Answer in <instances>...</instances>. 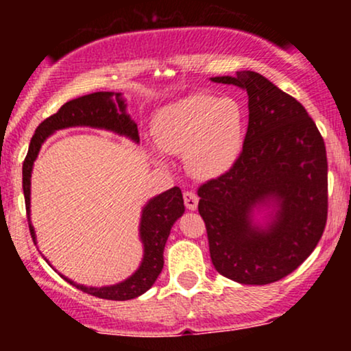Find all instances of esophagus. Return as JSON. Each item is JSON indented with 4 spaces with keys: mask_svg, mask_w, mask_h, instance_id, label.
<instances>
[{
    "mask_svg": "<svg viewBox=\"0 0 351 351\" xmlns=\"http://www.w3.org/2000/svg\"><path fill=\"white\" fill-rule=\"evenodd\" d=\"M183 199H184V206L188 209H196L198 208V196H196L195 191H184L183 193Z\"/></svg>",
    "mask_w": 351,
    "mask_h": 351,
    "instance_id": "34e87169",
    "label": "esophagus"
}]
</instances>
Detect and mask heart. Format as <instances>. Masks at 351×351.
Wrapping results in <instances>:
<instances>
[{"label":"heart","mask_w":351,"mask_h":351,"mask_svg":"<svg viewBox=\"0 0 351 351\" xmlns=\"http://www.w3.org/2000/svg\"><path fill=\"white\" fill-rule=\"evenodd\" d=\"M244 112L234 99L193 94L162 108L152 125L160 150L184 155L199 180H215L234 167L244 143Z\"/></svg>","instance_id":"1"}]
</instances>
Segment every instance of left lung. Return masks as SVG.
<instances>
[{
  "mask_svg": "<svg viewBox=\"0 0 351 351\" xmlns=\"http://www.w3.org/2000/svg\"><path fill=\"white\" fill-rule=\"evenodd\" d=\"M244 88L249 125L239 158L198 188V211L213 265L245 285H265L295 271L317 247L328 213V165L315 122L292 95L252 71L213 77ZM280 209L267 230L252 226L256 204Z\"/></svg>",
  "mask_w": 351,
  "mask_h": 351,
  "instance_id": "8db88e82",
  "label": "left lung"
}]
</instances>
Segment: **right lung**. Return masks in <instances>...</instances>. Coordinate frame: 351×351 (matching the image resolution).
Masks as SVG:
<instances>
[{
  "label": "right lung",
  "instance_id": "add662e5",
  "mask_svg": "<svg viewBox=\"0 0 351 351\" xmlns=\"http://www.w3.org/2000/svg\"><path fill=\"white\" fill-rule=\"evenodd\" d=\"M112 92H94V94L84 95V97L69 100L56 112L54 115L47 117L44 122L36 128L33 138H31L29 150L23 163V191L26 213L29 215V188H31V171L39 148L47 135L59 128L77 127V125H88V127L107 128L120 135L130 136L132 140L138 142V128L136 123L125 114V102L120 94H115V102L112 100ZM184 213L183 195L178 186L168 189L162 195L155 196L150 203L143 208L142 223H140V236H142L145 256L143 263L134 276L127 280L120 282L110 287H84L64 277L71 285L80 289L82 292L107 300H130L142 295L158 279L163 269V249L170 236L171 226L175 221ZM29 232L33 241L34 229L29 223Z\"/></svg>",
  "mask_w": 351,
  "mask_h": 351
}]
</instances>
